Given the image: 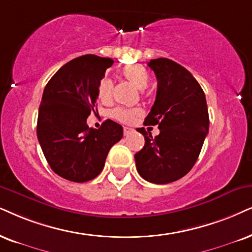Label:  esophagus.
Returning a JSON list of instances; mask_svg holds the SVG:
<instances>
[{
	"instance_id": "1",
	"label": "esophagus",
	"mask_w": 252,
	"mask_h": 252,
	"mask_svg": "<svg viewBox=\"0 0 252 252\" xmlns=\"http://www.w3.org/2000/svg\"><path fill=\"white\" fill-rule=\"evenodd\" d=\"M133 131V129H131V128H128V126H124L123 128V133H124V136H128L129 133H131Z\"/></svg>"
}]
</instances>
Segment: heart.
Returning <instances> with one entry per match:
<instances>
[{"mask_svg":"<svg viewBox=\"0 0 252 252\" xmlns=\"http://www.w3.org/2000/svg\"><path fill=\"white\" fill-rule=\"evenodd\" d=\"M122 76L126 81H129L133 87H136L139 91H144L149 86L150 75L145 67L138 63H132V65L126 66L122 69ZM113 95V82L110 79L103 78L98 82L97 86V96L104 103H108L111 100ZM143 111L138 108H115L111 111V116L119 122L130 124L132 123L136 119L142 116Z\"/></svg>","mask_w":252,"mask_h":252,"instance_id":"1","label":"heart"}]
</instances>
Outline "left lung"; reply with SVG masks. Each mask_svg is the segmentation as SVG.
Listing matches in <instances>:
<instances>
[{
	"instance_id": "obj_1",
	"label": "left lung",
	"mask_w": 252,
	"mask_h": 252,
	"mask_svg": "<svg viewBox=\"0 0 252 252\" xmlns=\"http://www.w3.org/2000/svg\"><path fill=\"white\" fill-rule=\"evenodd\" d=\"M148 66L158 80L157 95L146 126H158L152 137L138 128L145 144L135 155L143 179L168 184L186 176L197 160L208 133L209 116L206 96L195 78L183 66L167 58L152 59Z\"/></svg>"
}]
</instances>
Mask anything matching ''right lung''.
I'll return each instance as SVG.
<instances>
[{
    "instance_id": "obj_1",
    "label": "right lung",
    "mask_w": 252,
    "mask_h": 252,
    "mask_svg": "<svg viewBox=\"0 0 252 252\" xmlns=\"http://www.w3.org/2000/svg\"><path fill=\"white\" fill-rule=\"evenodd\" d=\"M113 63L94 55L79 57L65 63L44 89L37 137L50 167L63 179L85 183L96 178L110 148L123 137L122 126L111 120L98 129L87 126L98 82Z\"/></svg>"
}]
</instances>
